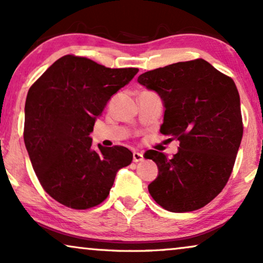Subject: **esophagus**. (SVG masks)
<instances>
[{
  "label": "esophagus",
  "instance_id": "1",
  "mask_svg": "<svg viewBox=\"0 0 263 263\" xmlns=\"http://www.w3.org/2000/svg\"><path fill=\"white\" fill-rule=\"evenodd\" d=\"M142 160H143L142 153H140V152L133 153V161H134V163H139V161H142Z\"/></svg>",
  "mask_w": 263,
  "mask_h": 263
}]
</instances>
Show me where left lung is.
<instances>
[{
	"mask_svg": "<svg viewBox=\"0 0 263 263\" xmlns=\"http://www.w3.org/2000/svg\"><path fill=\"white\" fill-rule=\"evenodd\" d=\"M138 81L163 99L161 134L179 141L171 159L154 149L145 153L159 170L151 196L175 213L200 210L224 189L242 141L235 81L202 59L146 71Z\"/></svg>",
	"mask_w": 263,
	"mask_h": 263,
	"instance_id": "obj_1",
	"label": "left lung"
}]
</instances>
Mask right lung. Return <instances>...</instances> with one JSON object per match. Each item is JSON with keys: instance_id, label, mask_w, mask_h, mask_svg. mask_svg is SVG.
Returning <instances> with one entry per match:
<instances>
[{"instance_id": "obj_1", "label": "right lung", "mask_w": 263, "mask_h": 263, "mask_svg": "<svg viewBox=\"0 0 263 263\" xmlns=\"http://www.w3.org/2000/svg\"><path fill=\"white\" fill-rule=\"evenodd\" d=\"M138 71L66 55L28 89L25 146L43 189L57 202L73 210L98 206L117 171L132 163L123 146L93 149L89 133L109 99Z\"/></svg>"}]
</instances>
